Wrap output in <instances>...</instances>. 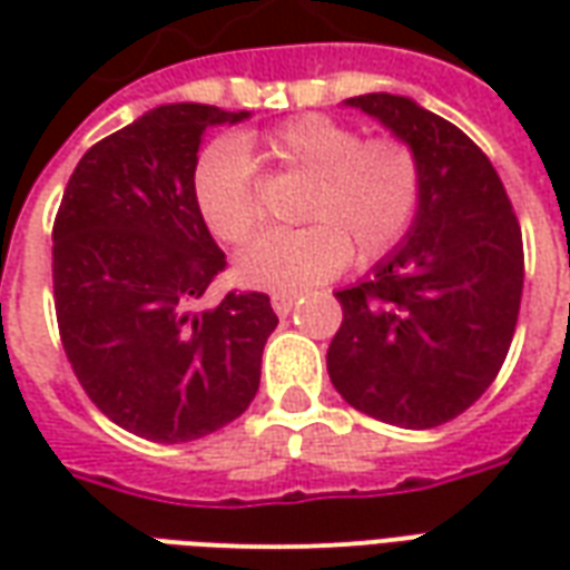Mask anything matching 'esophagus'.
Returning a JSON list of instances; mask_svg holds the SVG:
<instances>
[{
	"label": "esophagus",
	"instance_id": "1",
	"mask_svg": "<svg viewBox=\"0 0 570 570\" xmlns=\"http://www.w3.org/2000/svg\"><path fill=\"white\" fill-rule=\"evenodd\" d=\"M296 302H298V296H293V293H274V296H272V308L277 311L281 317H286L289 311L296 308Z\"/></svg>",
	"mask_w": 570,
	"mask_h": 570
}]
</instances>
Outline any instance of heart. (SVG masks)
I'll return each mask as SVG.
<instances>
[{
  "instance_id": "b5f03b06",
  "label": "heart",
  "mask_w": 570,
  "mask_h": 570,
  "mask_svg": "<svg viewBox=\"0 0 570 570\" xmlns=\"http://www.w3.org/2000/svg\"><path fill=\"white\" fill-rule=\"evenodd\" d=\"M259 151L289 174L308 176L298 219L308 225L253 240L237 274L262 289L298 293L345 268L394 253L419 219L424 170L412 142L394 134L363 137L338 118L308 112L259 137ZM195 204L213 237L247 244L262 225V200L247 149L213 140L195 164Z\"/></svg>"
}]
</instances>
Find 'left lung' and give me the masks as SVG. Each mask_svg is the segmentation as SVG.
<instances>
[{"instance_id":"1","label":"left lung","mask_w":570,"mask_h":570,"mask_svg":"<svg viewBox=\"0 0 570 570\" xmlns=\"http://www.w3.org/2000/svg\"><path fill=\"white\" fill-rule=\"evenodd\" d=\"M412 142L424 198L406 240L351 289L326 370L345 403L396 428L458 419L498 379L513 342L525 253L522 228L485 151L409 97H351Z\"/></svg>"}]
</instances>
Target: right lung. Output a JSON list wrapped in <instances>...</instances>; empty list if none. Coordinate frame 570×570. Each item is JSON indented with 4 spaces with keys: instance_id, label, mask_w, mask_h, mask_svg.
I'll use <instances>...</instances> for the list:
<instances>
[{
    "instance_id": "1",
    "label": "right lung",
    "mask_w": 570,
    "mask_h": 570,
    "mask_svg": "<svg viewBox=\"0 0 570 570\" xmlns=\"http://www.w3.org/2000/svg\"><path fill=\"white\" fill-rule=\"evenodd\" d=\"M247 112L170 104L94 142L55 219L60 342L91 403L151 442L200 440L244 415L277 326L265 293L195 311L225 253L195 204L204 130Z\"/></svg>"
}]
</instances>
